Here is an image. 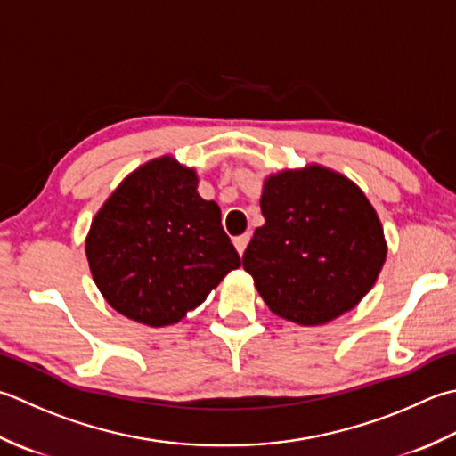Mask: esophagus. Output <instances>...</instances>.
<instances>
[{"label": "esophagus", "mask_w": 456, "mask_h": 456, "mask_svg": "<svg viewBox=\"0 0 456 456\" xmlns=\"http://www.w3.org/2000/svg\"><path fill=\"white\" fill-rule=\"evenodd\" d=\"M248 240H251V235H248V233H245V235H239V237H235V239H233V243H235V248H237V253H239V255H243V253H245V248H247V245H248Z\"/></svg>", "instance_id": "esophagus-1"}]
</instances>
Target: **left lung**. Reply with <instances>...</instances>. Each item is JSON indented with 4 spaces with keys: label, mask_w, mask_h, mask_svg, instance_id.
I'll return each instance as SVG.
<instances>
[{
    "label": "left lung",
    "mask_w": 456,
    "mask_h": 456,
    "mask_svg": "<svg viewBox=\"0 0 456 456\" xmlns=\"http://www.w3.org/2000/svg\"><path fill=\"white\" fill-rule=\"evenodd\" d=\"M265 225L243 255L265 305L300 326H322L360 305L387 256L381 221L350 177L308 164L263 182Z\"/></svg>",
    "instance_id": "8db88e82"
}]
</instances>
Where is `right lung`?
<instances>
[{"label": "right lung", "mask_w": 456, "mask_h": 456, "mask_svg": "<svg viewBox=\"0 0 456 456\" xmlns=\"http://www.w3.org/2000/svg\"><path fill=\"white\" fill-rule=\"evenodd\" d=\"M198 174L159 156L128 174L88 229L85 251L104 300L134 322H180L240 266L221 209L198 193Z\"/></svg>", "instance_id": "obj_1"}]
</instances>
